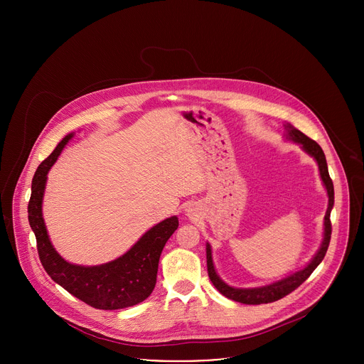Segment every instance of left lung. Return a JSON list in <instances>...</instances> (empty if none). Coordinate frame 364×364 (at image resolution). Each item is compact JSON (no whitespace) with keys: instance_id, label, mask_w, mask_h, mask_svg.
<instances>
[{"instance_id":"8db88e82","label":"left lung","mask_w":364,"mask_h":364,"mask_svg":"<svg viewBox=\"0 0 364 364\" xmlns=\"http://www.w3.org/2000/svg\"><path fill=\"white\" fill-rule=\"evenodd\" d=\"M289 128V138L295 142H299L302 145V148L313 157L317 160L318 163V168H320V174L323 178V183L327 188L328 193V209L324 218V242L318 250V253L316 255V257L311 261L302 271L281 279L272 285H267L262 288H252V289H239V288H232L229 285H226L216 274L215 267H213V261H212V249L210 245H207L205 247V253H207V272H209V278L213 282V285L216 287V289L223 294L225 296H228L229 299H233L236 302H242V304H250V305H257V304H268V302H274L278 301L281 298H284L285 295L291 294L294 289H296L304 281H306V278L314 272V269L321 264V261L324 259L328 245H330V239H331V220H330V213L334 205V187H333V180L330 178L328 174V167H327V161H326V155L321 149V146L314 141L308 138L305 134H302L301 131L292 128L291 125Z\"/></svg>"}]
</instances>
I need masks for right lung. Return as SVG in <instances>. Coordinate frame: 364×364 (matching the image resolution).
<instances>
[{"label":"right lung","instance_id":"obj_1","mask_svg":"<svg viewBox=\"0 0 364 364\" xmlns=\"http://www.w3.org/2000/svg\"><path fill=\"white\" fill-rule=\"evenodd\" d=\"M72 135L59 142L38 166L28 201V222L36 235L40 262L50 278L73 296L99 309H121L148 298L157 282L161 252L178 228L176 216L149 229L124 256L105 265L79 267L66 262L51 246L41 216V201L47 173L60 155Z\"/></svg>","mask_w":364,"mask_h":364}]
</instances>
